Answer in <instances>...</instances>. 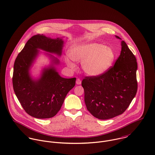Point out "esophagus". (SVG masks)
<instances>
[{"label": "esophagus", "instance_id": "obj_1", "mask_svg": "<svg viewBox=\"0 0 155 155\" xmlns=\"http://www.w3.org/2000/svg\"><path fill=\"white\" fill-rule=\"evenodd\" d=\"M81 80H80V78H77V81H76V84H78V85H79V84H81Z\"/></svg>", "mask_w": 155, "mask_h": 155}]
</instances>
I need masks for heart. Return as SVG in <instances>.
Wrapping results in <instances>:
<instances>
[{
	"mask_svg": "<svg viewBox=\"0 0 155 155\" xmlns=\"http://www.w3.org/2000/svg\"><path fill=\"white\" fill-rule=\"evenodd\" d=\"M113 50L102 44L97 42L86 43L73 47L69 51V56L64 61L72 69L75 67L72 60L81 62L83 71L91 76L101 75L107 71L115 60Z\"/></svg>",
	"mask_w": 155,
	"mask_h": 155,
	"instance_id": "1",
	"label": "heart"
}]
</instances>
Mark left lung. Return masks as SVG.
<instances>
[{"mask_svg":"<svg viewBox=\"0 0 155 155\" xmlns=\"http://www.w3.org/2000/svg\"><path fill=\"white\" fill-rule=\"evenodd\" d=\"M137 69L136 58L122 41L114 66L101 75L84 77L81 82L84 102L92 116L106 120L124 113L137 92Z\"/></svg>","mask_w":155,"mask_h":155,"instance_id":"8db88e82","label":"left lung"}]
</instances>
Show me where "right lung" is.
<instances>
[{
	"instance_id": "add662e5",
	"label": "right lung",
	"mask_w": 155,
	"mask_h": 155,
	"mask_svg": "<svg viewBox=\"0 0 155 155\" xmlns=\"http://www.w3.org/2000/svg\"><path fill=\"white\" fill-rule=\"evenodd\" d=\"M63 44L59 38L51 39L37 34L28 41L15 61L13 89L25 111L33 117L47 119L56 115L66 94L75 85L76 78H62L52 66L44 69L38 80H32L29 73L38 48L61 55ZM53 58L54 63L59 62Z\"/></svg>"
}]
</instances>
